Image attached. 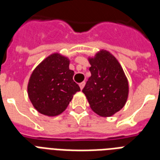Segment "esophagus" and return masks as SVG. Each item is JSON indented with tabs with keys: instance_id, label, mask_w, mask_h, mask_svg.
<instances>
[{
	"instance_id": "esophagus-1",
	"label": "esophagus",
	"mask_w": 160,
	"mask_h": 160,
	"mask_svg": "<svg viewBox=\"0 0 160 160\" xmlns=\"http://www.w3.org/2000/svg\"><path fill=\"white\" fill-rule=\"evenodd\" d=\"M85 82H81V83H80V89H81V90H82L83 88H84V86H85Z\"/></svg>"
}]
</instances>
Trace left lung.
I'll return each mask as SVG.
<instances>
[{
	"mask_svg": "<svg viewBox=\"0 0 160 160\" xmlns=\"http://www.w3.org/2000/svg\"><path fill=\"white\" fill-rule=\"evenodd\" d=\"M91 76L82 90L92 110L100 116L109 117L126 103L129 84L116 58L109 51H100L89 58Z\"/></svg>",
	"mask_w": 160,
	"mask_h": 160,
	"instance_id": "1",
	"label": "left lung"
}]
</instances>
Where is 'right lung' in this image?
<instances>
[{
	"label": "right lung",
	"instance_id": "1",
	"mask_svg": "<svg viewBox=\"0 0 160 160\" xmlns=\"http://www.w3.org/2000/svg\"><path fill=\"white\" fill-rule=\"evenodd\" d=\"M70 60L58 53L46 58L33 70L29 80V99L35 109L47 116L61 114L80 86L73 80Z\"/></svg>",
	"mask_w": 160,
	"mask_h": 160
}]
</instances>
